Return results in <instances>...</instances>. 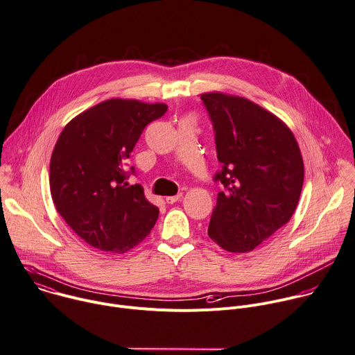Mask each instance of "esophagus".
Instances as JSON below:
<instances>
[{
	"mask_svg": "<svg viewBox=\"0 0 355 355\" xmlns=\"http://www.w3.org/2000/svg\"><path fill=\"white\" fill-rule=\"evenodd\" d=\"M181 198H182V193H178V195H175V196H167V198H166V202L170 203V205H173V203H175L177 200H180Z\"/></svg>",
	"mask_w": 355,
	"mask_h": 355,
	"instance_id": "34e87169",
	"label": "esophagus"
}]
</instances>
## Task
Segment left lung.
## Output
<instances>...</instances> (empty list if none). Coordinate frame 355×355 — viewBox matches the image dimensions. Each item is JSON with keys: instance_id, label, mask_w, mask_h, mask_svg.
Here are the masks:
<instances>
[{"instance_id": "obj_1", "label": "left lung", "mask_w": 355, "mask_h": 355, "mask_svg": "<svg viewBox=\"0 0 355 355\" xmlns=\"http://www.w3.org/2000/svg\"><path fill=\"white\" fill-rule=\"evenodd\" d=\"M216 132L217 193L207 235L223 250L245 254L288 223L304 184V162L291 130L257 103L202 93Z\"/></svg>"}]
</instances>
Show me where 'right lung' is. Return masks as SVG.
Listing matches in <instances>:
<instances>
[{
    "mask_svg": "<svg viewBox=\"0 0 355 355\" xmlns=\"http://www.w3.org/2000/svg\"><path fill=\"white\" fill-rule=\"evenodd\" d=\"M166 111L164 103L110 98L78 114L60 134L50 160L51 198L90 247L125 254L156 224L159 209L139 184H128L125 162L145 127Z\"/></svg>",
    "mask_w": 355,
    "mask_h": 355,
    "instance_id": "obj_1",
    "label": "right lung"
}]
</instances>
